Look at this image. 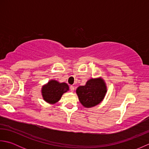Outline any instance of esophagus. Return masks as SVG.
<instances>
[{"label":"esophagus","mask_w":149,"mask_h":149,"mask_svg":"<svg viewBox=\"0 0 149 149\" xmlns=\"http://www.w3.org/2000/svg\"><path fill=\"white\" fill-rule=\"evenodd\" d=\"M70 91L71 92H73L75 90V88L74 86H71L70 87Z\"/></svg>","instance_id":"esophagus-1"}]
</instances>
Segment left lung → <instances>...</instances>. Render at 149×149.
<instances>
[{
	"instance_id": "obj_1",
	"label": "left lung",
	"mask_w": 149,
	"mask_h": 149,
	"mask_svg": "<svg viewBox=\"0 0 149 149\" xmlns=\"http://www.w3.org/2000/svg\"><path fill=\"white\" fill-rule=\"evenodd\" d=\"M107 92L105 82L101 77L91 79L84 86H79L76 93L80 102L85 107H91L100 104Z\"/></svg>"
}]
</instances>
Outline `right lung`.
<instances>
[{
	"label": "right lung",
	"mask_w": 149,
	"mask_h": 149,
	"mask_svg": "<svg viewBox=\"0 0 149 149\" xmlns=\"http://www.w3.org/2000/svg\"><path fill=\"white\" fill-rule=\"evenodd\" d=\"M69 90L68 85L65 83H60L55 80H50L42 88L43 99L49 104H55L60 100L63 94Z\"/></svg>",
	"instance_id": "obj_1"
}]
</instances>
